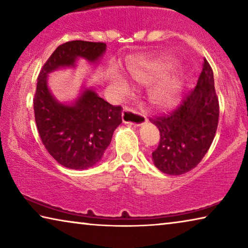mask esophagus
<instances>
[{
	"mask_svg": "<svg viewBox=\"0 0 248 248\" xmlns=\"http://www.w3.org/2000/svg\"><path fill=\"white\" fill-rule=\"evenodd\" d=\"M121 118L124 124H132V125H142L145 124L148 119L144 115L140 114V112H137L130 109L128 107H124L123 112H121Z\"/></svg>",
	"mask_w": 248,
	"mask_h": 248,
	"instance_id": "34e87169",
	"label": "esophagus"
}]
</instances>
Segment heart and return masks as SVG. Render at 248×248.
Returning <instances> with one entry per match:
<instances>
[{
	"label": "heart",
	"instance_id": "b5f03b06",
	"mask_svg": "<svg viewBox=\"0 0 248 248\" xmlns=\"http://www.w3.org/2000/svg\"><path fill=\"white\" fill-rule=\"evenodd\" d=\"M171 59L170 57H162L148 61L145 63L130 69V77L134 82L142 85H148L157 78L164 74L171 66ZM112 83L118 87L119 93L124 94L127 91V84L120 77L111 78ZM182 77L178 73L169 75L159 81L150 92V102L155 108L166 109L173 106L177 102L182 91Z\"/></svg>",
	"mask_w": 248,
	"mask_h": 248
}]
</instances>
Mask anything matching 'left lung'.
I'll return each mask as SVG.
<instances>
[{"label":"left lung","instance_id":"obj_1","mask_svg":"<svg viewBox=\"0 0 248 248\" xmlns=\"http://www.w3.org/2000/svg\"><path fill=\"white\" fill-rule=\"evenodd\" d=\"M219 112L213 71L204 59L197 86L185 95L180 106L169 115L150 119L161 136L152 153L154 165L169 175L195 169L215 139Z\"/></svg>","mask_w":248,"mask_h":248}]
</instances>
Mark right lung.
Listing matches in <instances>:
<instances>
[{"instance_id": "right-lung-1", "label": "right lung", "mask_w": 248, "mask_h": 248, "mask_svg": "<svg viewBox=\"0 0 248 248\" xmlns=\"http://www.w3.org/2000/svg\"><path fill=\"white\" fill-rule=\"evenodd\" d=\"M106 44L73 40L59 46L41 69L33 97V111L40 139L62 166L86 170L102 159L112 133L123 123L121 107L112 106L92 89L83 87L71 104L58 102L48 87V74L75 68L79 58L96 64Z\"/></svg>"}]
</instances>
